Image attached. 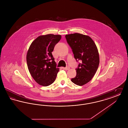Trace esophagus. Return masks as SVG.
<instances>
[{
  "label": "esophagus",
  "mask_w": 128,
  "mask_h": 128,
  "mask_svg": "<svg viewBox=\"0 0 128 128\" xmlns=\"http://www.w3.org/2000/svg\"><path fill=\"white\" fill-rule=\"evenodd\" d=\"M70 67L68 66H67L66 67H62V68L63 69V70H69L70 69Z\"/></svg>",
  "instance_id": "esophagus-1"
}]
</instances>
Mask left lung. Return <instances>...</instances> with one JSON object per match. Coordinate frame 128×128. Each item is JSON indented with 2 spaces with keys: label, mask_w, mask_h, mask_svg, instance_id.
I'll use <instances>...</instances> for the list:
<instances>
[{
  "label": "left lung",
  "mask_w": 128,
  "mask_h": 128,
  "mask_svg": "<svg viewBox=\"0 0 128 128\" xmlns=\"http://www.w3.org/2000/svg\"><path fill=\"white\" fill-rule=\"evenodd\" d=\"M67 43L72 50L76 61H80L76 68V76L71 79L74 84L84 85L91 80L98 70L99 56L91 38L79 33L67 34Z\"/></svg>",
  "instance_id": "1"
}]
</instances>
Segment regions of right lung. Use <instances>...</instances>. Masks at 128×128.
<instances>
[{"instance_id": "obj_1", "label": "right lung", "mask_w": 128, "mask_h": 128, "mask_svg": "<svg viewBox=\"0 0 128 128\" xmlns=\"http://www.w3.org/2000/svg\"><path fill=\"white\" fill-rule=\"evenodd\" d=\"M60 35L49 34L38 37L31 44L26 60L30 75L37 83L44 86L53 84L60 69L52 52L61 39Z\"/></svg>"}]
</instances>
